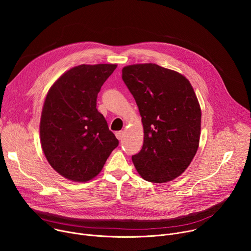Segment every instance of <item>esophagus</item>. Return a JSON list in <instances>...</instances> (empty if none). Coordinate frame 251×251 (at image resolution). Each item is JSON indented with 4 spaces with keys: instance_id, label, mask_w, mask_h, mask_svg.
Listing matches in <instances>:
<instances>
[{
    "instance_id": "obj_1",
    "label": "esophagus",
    "mask_w": 251,
    "mask_h": 251,
    "mask_svg": "<svg viewBox=\"0 0 251 251\" xmlns=\"http://www.w3.org/2000/svg\"><path fill=\"white\" fill-rule=\"evenodd\" d=\"M115 135H116V137H117L118 140H122L123 137H124V132H123V131H117V132L115 133Z\"/></svg>"
}]
</instances>
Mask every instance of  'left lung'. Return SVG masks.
<instances>
[{
	"label": "left lung",
	"instance_id": "obj_1",
	"mask_svg": "<svg viewBox=\"0 0 251 251\" xmlns=\"http://www.w3.org/2000/svg\"><path fill=\"white\" fill-rule=\"evenodd\" d=\"M122 79L144 127L134 166L148 182H170L185 172L199 148L201 112L196 93L184 75L155 63L125 66Z\"/></svg>",
	"mask_w": 251,
	"mask_h": 251
}]
</instances>
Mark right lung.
Listing matches in <instances>:
<instances>
[{"instance_id": "add662e5", "label": "right lung", "mask_w": 251, "mask_h": 251, "mask_svg": "<svg viewBox=\"0 0 251 251\" xmlns=\"http://www.w3.org/2000/svg\"><path fill=\"white\" fill-rule=\"evenodd\" d=\"M116 64H81L50 87L41 117V143L47 160L62 176L87 182L97 176L119 145L96 108L97 94Z\"/></svg>"}]
</instances>
